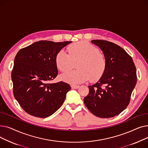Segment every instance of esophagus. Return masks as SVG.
<instances>
[{
    "label": "esophagus",
    "mask_w": 148,
    "mask_h": 148,
    "mask_svg": "<svg viewBox=\"0 0 148 148\" xmlns=\"http://www.w3.org/2000/svg\"><path fill=\"white\" fill-rule=\"evenodd\" d=\"M79 87V85H71V88L73 89H78Z\"/></svg>",
    "instance_id": "esophagus-1"
}]
</instances>
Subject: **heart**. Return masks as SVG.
<instances>
[{"mask_svg": "<svg viewBox=\"0 0 148 148\" xmlns=\"http://www.w3.org/2000/svg\"><path fill=\"white\" fill-rule=\"evenodd\" d=\"M68 53L62 50L57 53V68L62 72H66L73 68L74 63L78 62L77 70L62 75L64 81L71 84L83 83L89 79L95 81L104 73L107 63L106 57L92 44L86 41L77 42L68 47Z\"/></svg>", "mask_w": 148, "mask_h": 148, "instance_id": "b5f03b06", "label": "heart"}]
</instances>
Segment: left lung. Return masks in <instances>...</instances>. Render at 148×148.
<instances>
[{
	"label": "left lung",
	"instance_id": "obj_1",
	"mask_svg": "<svg viewBox=\"0 0 148 148\" xmlns=\"http://www.w3.org/2000/svg\"><path fill=\"white\" fill-rule=\"evenodd\" d=\"M91 42L98 46L107 59L106 71L99 81L89 86L84 103L96 116L109 118L120 114L128 106L137 82L133 59L120 46L105 40Z\"/></svg>",
	"mask_w": 148,
	"mask_h": 148
}]
</instances>
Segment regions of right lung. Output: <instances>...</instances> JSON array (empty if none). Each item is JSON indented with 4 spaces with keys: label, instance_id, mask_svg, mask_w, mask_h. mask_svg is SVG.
Instances as JSON below:
<instances>
[{
    "label": "right lung",
    "instance_id": "obj_1",
    "mask_svg": "<svg viewBox=\"0 0 148 148\" xmlns=\"http://www.w3.org/2000/svg\"><path fill=\"white\" fill-rule=\"evenodd\" d=\"M71 41H40L18 51L11 73L15 98L27 113L44 118L56 112L71 89L64 82L51 83L58 74L57 53Z\"/></svg>",
    "mask_w": 148,
    "mask_h": 148
}]
</instances>
